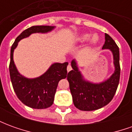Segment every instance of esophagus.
<instances>
[{
	"instance_id": "34e87169",
	"label": "esophagus",
	"mask_w": 132,
	"mask_h": 132,
	"mask_svg": "<svg viewBox=\"0 0 132 132\" xmlns=\"http://www.w3.org/2000/svg\"><path fill=\"white\" fill-rule=\"evenodd\" d=\"M71 65H70V64H69V65H68V66H67V71L68 72H69L70 71H71Z\"/></svg>"
}]
</instances>
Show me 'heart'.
<instances>
[{"label":"heart","instance_id":"heart-1","mask_svg":"<svg viewBox=\"0 0 132 132\" xmlns=\"http://www.w3.org/2000/svg\"><path fill=\"white\" fill-rule=\"evenodd\" d=\"M90 35L89 34H83V35H80L79 37L78 38V42H86L89 39V42L90 44H96L99 42L100 37L97 34H94L90 37Z\"/></svg>","mask_w":132,"mask_h":132}]
</instances>
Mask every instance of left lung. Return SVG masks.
<instances>
[{
  "label": "left lung",
  "instance_id": "obj_1",
  "mask_svg": "<svg viewBox=\"0 0 132 132\" xmlns=\"http://www.w3.org/2000/svg\"><path fill=\"white\" fill-rule=\"evenodd\" d=\"M102 49H110L113 56L114 71L110 77L100 83H93L84 78L79 71L77 61L72 60L73 70L69 72V83L73 102L76 108L83 111L98 110L107 105L113 98L119 85L120 77L119 47L110 36L105 33Z\"/></svg>",
  "mask_w": 132,
  "mask_h": 132
}]
</instances>
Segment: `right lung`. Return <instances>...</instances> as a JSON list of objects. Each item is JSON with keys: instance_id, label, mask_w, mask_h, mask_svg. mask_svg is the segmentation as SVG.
<instances>
[{"instance_id": "1", "label": "right lung", "mask_w": 132, "mask_h": 132, "mask_svg": "<svg viewBox=\"0 0 132 132\" xmlns=\"http://www.w3.org/2000/svg\"><path fill=\"white\" fill-rule=\"evenodd\" d=\"M54 26H32L24 30L16 38L10 49L9 66L10 80L14 91L23 104L34 109H45L52 106L59 80L67 77L69 63H54L44 73L34 78H28L21 75L14 63L13 53L20 41L34 33H47Z\"/></svg>"}]
</instances>
